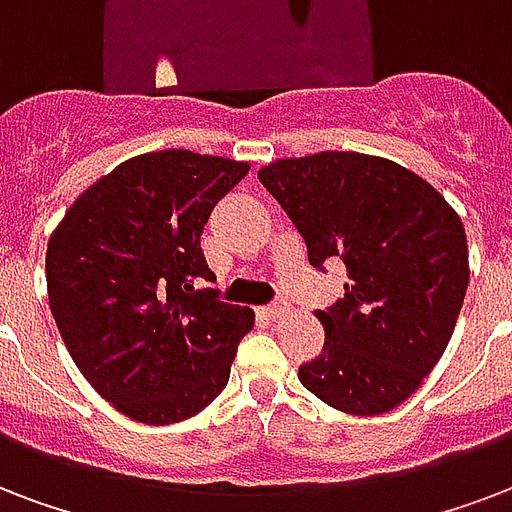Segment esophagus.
<instances>
[{
  "label": "esophagus",
  "instance_id": "esophagus-1",
  "mask_svg": "<svg viewBox=\"0 0 512 512\" xmlns=\"http://www.w3.org/2000/svg\"><path fill=\"white\" fill-rule=\"evenodd\" d=\"M263 314L271 319H282L290 314V306H287V303H273V306H265Z\"/></svg>",
  "mask_w": 512,
  "mask_h": 512
}]
</instances>
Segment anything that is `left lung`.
I'll return each instance as SVG.
<instances>
[{
	"label": "left lung",
	"instance_id": "1",
	"mask_svg": "<svg viewBox=\"0 0 512 512\" xmlns=\"http://www.w3.org/2000/svg\"><path fill=\"white\" fill-rule=\"evenodd\" d=\"M308 247L343 260V298L317 311L322 354L300 365L335 411L376 416L419 389L443 357L470 282L459 214L427 179L365 152H314L257 171Z\"/></svg>",
	"mask_w": 512,
	"mask_h": 512
}]
</instances>
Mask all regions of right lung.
<instances>
[{
	"instance_id": "1",
	"label": "right lung",
	"mask_w": 512,
	"mask_h": 512,
	"mask_svg": "<svg viewBox=\"0 0 512 512\" xmlns=\"http://www.w3.org/2000/svg\"><path fill=\"white\" fill-rule=\"evenodd\" d=\"M249 163L144 152L96 179L50 233L45 276L58 333L88 384L142 424H177L228 386L252 308L195 290L214 279L201 233Z\"/></svg>"
}]
</instances>
